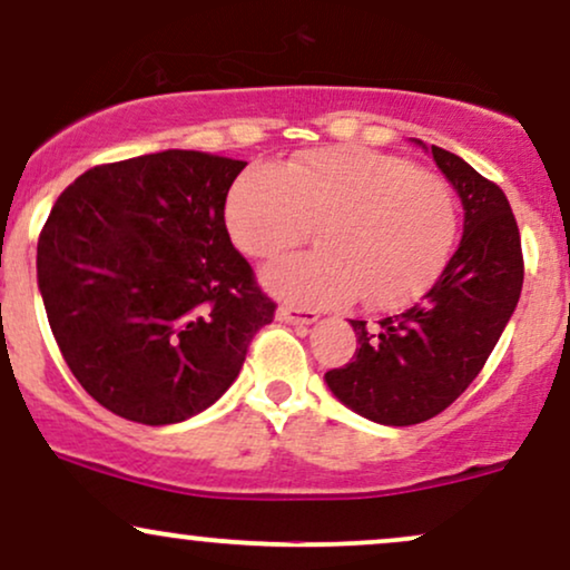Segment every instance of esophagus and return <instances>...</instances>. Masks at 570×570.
<instances>
[{"label": "esophagus", "mask_w": 570, "mask_h": 570, "mask_svg": "<svg viewBox=\"0 0 570 570\" xmlns=\"http://www.w3.org/2000/svg\"><path fill=\"white\" fill-rule=\"evenodd\" d=\"M277 320H283L287 325H312L317 323V312L312 309H298V306H279Z\"/></svg>", "instance_id": "1"}]
</instances>
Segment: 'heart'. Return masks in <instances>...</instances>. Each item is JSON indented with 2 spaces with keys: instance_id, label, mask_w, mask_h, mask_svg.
<instances>
[{
  "instance_id": "1",
  "label": "heart",
  "mask_w": 570,
  "mask_h": 570,
  "mask_svg": "<svg viewBox=\"0 0 570 570\" xmlns=\"http://www.w3.org/2000/svg\"><path fill=\"white\" fill-rule=\"evenodd\" d=\"M317 250L274 261L264 285L306 309L363 296L397 309L434 283L456 239V199L440 176L365 146H327L285 165H250L226 197L234 245L272 258L304 243Z\"/></svg>"
}]
</instances>
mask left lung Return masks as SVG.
Instances as JSON below:
<instances>
[{
    "label": "left lung",
    "instance_id": "1",
    "mask_svg": "<svg viewBox=\"0 0 570 570\" xmlns=\"http://www.w3.org/2000/svg\"><path fill=\"white\" fill-rule=\"evenodd\" d=\"M432 157L464 205V234L445 269L411 309L352 320L360 350L325 373L346 407L386 426L443 413L483 371L523 291V247L504 191L456 154Z\"/></svg>",
    "mask_w": 570,
    "mask_h": 570
}]
</instances>
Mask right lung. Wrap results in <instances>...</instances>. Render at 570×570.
I'll list each match as a JSON object with an SVG mask.
<instances>
[{
    "instance_id": "add662e5",
    "label": "right lung",
    "mask_w": 570,
    "mask_h": 570,
    "mask_svg": "<svg viewBox=\"0 0 570 570\" xmlns=\"http://www.w3.org/2000/svg\"><path fill=\"white\" fill-rule=\"evenodd\" d=\"M247 163L167 149L82 173L37 243L50 331L96 403L146 426L205 411L232 386L277 304L226 232Z\"/></svg>"
}]
</instances>
